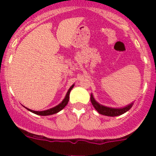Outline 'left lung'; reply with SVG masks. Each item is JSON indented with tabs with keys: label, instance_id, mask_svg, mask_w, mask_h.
Listing matches in <instances>:
<instances>
[{
	"label": "left lung",
	"instance_id": "1",
	"mask_svg": "<svg viewBox=\"0 0 156 156\" xmlns=\"http://www.w3.org/2000/svg\"><path fill=\"white\" fill-rule=\"evenodd\" d=\"M90 101L92 103V105L94 107V108L98 112V113L101 115H107V116H118L122 114L125 113L127 111H129L131 107L133 106V102L130 103L128 105L122 107V108H112V107H108V106H105L103 105H101L98 103L97 101L95 100L94 98L93 94H90Z\"/></svg>",
	"mask_w": 156,
	"mask_h": 156
}]
</instances>
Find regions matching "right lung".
Returning a JSON list of instances; mask_svg holds the SVG:
<instances>
[{"label":"right lung","instance_id":"1","mask_svg":"<svg viewBox=\"0 0 156 156\" xmlns=\"http://www.w3.org/2000/svg\"><path fill=\"white\" fill-rule=\"evenodd\" d=\"M74 85L75 84H73L71 87H70L68 91H67V93H66V97H65V98L62 100V101L61 103H59L58 105L53 107V108L44 110V111H34V110H31L30 109V108H27V107H25V108H27V110H29V111L31 112H33V113L37 114V115H53V114L57 113V112L61 111L62 109H63V108L66 106V105L68 104L69 100L70 91H71L72 89L73 88Z\"/></svg>","mask_w":156,"mask_h":156}]
</instances>
